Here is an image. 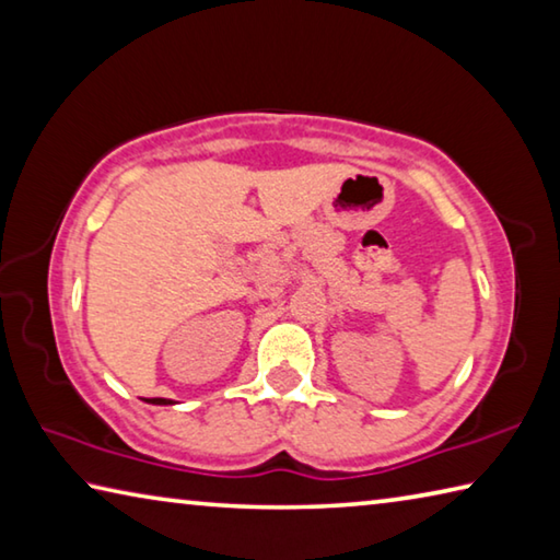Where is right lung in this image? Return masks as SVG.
Returning <instances> with one entry per match:
<instances>
[{"mask_svg":"<svg viewBox=\"0 0 560 560\" xmlns=\"http://www.w3.org/2000/svg\"><path fill=\"white\" fill-rule=\"evenodd\" d=\"M145 402H153V405H170L173 400H165V397H150Z\"/></svg>","mask_w":560,"mask_h":560,"instance_id":"add662e5","label":"right lung"}]
</instances>
